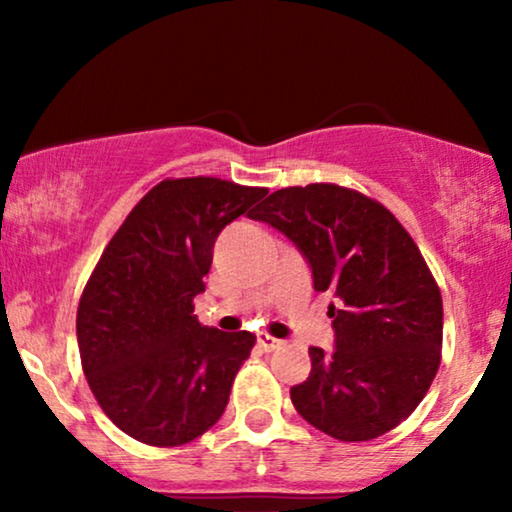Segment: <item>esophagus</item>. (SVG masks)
Here are the masks:
<instances>
[{
  "label": "esophagus",
  "instance_id": "esophagus-1",
  "mask_svg": "<svg viewBox=\"0 0 512 512\" xmlns=\"http://www.w3.org/2000/svg\"><path fill=\"white\" fill-rule=\"evenodd\" d=\"M279 345H282V340L272 338L270 333H258V347L265 349V352H275Z\"/></svg>",
  "mask_w": 512,
  "mask_h": 512
}]
</instances>
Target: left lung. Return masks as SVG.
<instances>
[{
	"label": "left lung",
	"mask_w": 512,
	"mask_h": 512,
	"mask_svg": "<svg viewBox=\"0 0 512 512\" xmlns=\"http://www.w3.org/2000/svg\"><path fill=\"white\" fill-rule=\"evenodd\" d=\"M303 251L328 307L335 352L310 347L312 370L291 387L298 415L345 443L396 429L440 366L443 298L422 251L382 202L338 184L279 188L256 212Z\"/></svg>",
	"instance_id": "1"
}]
</instances>
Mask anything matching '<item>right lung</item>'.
I'll return each mask as SVG.
<instances>
[{"mask_svg":"<svg viewBox=\"0 0 512 512\" xmlns=\"http://www.w3.org/2000/svg\"><path fill=\"white\" fill-rule=\"evenodd\" d=\"M268 188L216 177L165 179L125 216L83 286L81 366L111 422L139 443L177 447L219 422L256 335L202 326L214 242Z\"/></svg>","mask_w":512,"mask_h":512,"instance_id":"obj_1","label":"right lung"}]
</instances>
